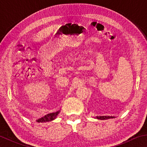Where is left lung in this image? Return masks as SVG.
<instances>
[{"instance_id":"obj_1","label":"left lung","mask_w":147,"mask_h":147,"mask_svg":"<svg viewBox=\"0 0 147 147\" xmlns=\"http://www.w3.org/2000/svg\"><path fill=\"white\" fill-rule=\"evenodd\" d=\"M95 118L97 119H100V120H106V119H113L115 118V116H108V115H98L96 116Z\"/></svg>"}]
</instances>
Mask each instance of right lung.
Here are the masks:
<instances>
[{
    "label": "right lung",
    "mask_w": 147,
    "mask_h": 147,
    "mask_svg": "<svg viewBox=\"0 0 147 147\" xmlns=\"http://www.w3.org/2000/svg\"><path fill=\"white\" fill-rule=\"evenodd\" d=\"M59 111H60V110L57 111L56 112L47 114V115H45L43 117H41L40 119H38V120H37V122H38V123H46V122L53 121L54 119H55L56 118V117L59 114Z\"/></svg>",
    "instance_id": "1"
}]
</instances>
